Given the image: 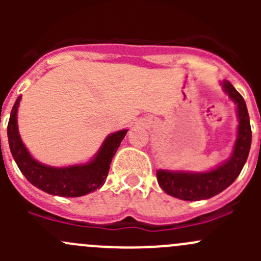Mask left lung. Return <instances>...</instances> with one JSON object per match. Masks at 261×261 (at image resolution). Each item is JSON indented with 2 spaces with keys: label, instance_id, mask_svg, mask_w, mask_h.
Segmentation results:
<instances>
[{
  "label": "left lung",
  "instance_id": "8db88e82",
  "mask_svg": "<svg viewBox=\"0 0 261 261\" xmlns=\"http://www.w3.org/2000/svg\"><path fill=\"white\" fill-rule=\"evenodd\" d=\"M220 86L228 98L236 105L239 125L232 152L225 162L203 172L158 169V183L169 196L183 201H201L211 198L225 191L235 181L246 163L251 146V127L246 103L243 96L230 82L226 80L220 81Z\"/></svg>",
  "mask_w": 261,
  "mask_h": 261
}]
</instances>
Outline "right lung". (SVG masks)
Instances as JSON below:
<instances>
[{
	"label": "right lung",
	"mask_w": 261,
	"mask_h": 261,
	"mask_svg": "<svg viewBox=\"0 0 261 261\" xmlns=\"http://www.w3.org/2000/svg\"><path fill=\"white\" fill-rule=\"evenodd\" d=\"M21 96L17 97L7 125V138L14 160L26 179L43 192L59 197H81L99 189L106 181L110 164L114 159L127 128L110 134L98 151L86 163L51 167L36 160L22 143L17 125Z\"/></svg>",
	"instance_id": "obj_1"
}]
</instances>
